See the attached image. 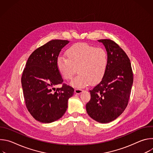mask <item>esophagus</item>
Returning a JSON list of instances; mask_svg holds the SVG:
<instances>
[{
	"instance_id": "esophagus-1",
	"label": "esophagus",
	"mask_w": 153,
	"mask_h": 153,
	"mask_svg": "<svg viewBox=\"0 0 153 153\" xmlns=\"http://www.w3.org/2000/svg\"><path fill=\"white\" fill-rule=\"evenodd\" d=\"M83 90L80 89V88H76L75 90H74V92L76 94H80L82 92H83Z\"/></svg>"
}]
</instances>
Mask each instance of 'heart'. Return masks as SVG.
Wrapping results in <instances>:
<instances>
[{
  "mask_svg": "<svg viewBox=\"0 0 153 153\" xmlns=\"http://www.w3.org/2000/svg\"><path fill=\"white\" fill-rule=\"evenodd\" d=\"M67 59L59 57L57 68L62 77L71 80L76 73L79 74L71 85L81 88L99 82L103 77L108 64L106 51L101 47H94L87 43H77L66 51Z\"/></svg>",
  "mask_w": 153,
  "mask_h": 153,
  "instance_id": "obj_1",
  "label": "heart"
}]
</instances>
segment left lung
<instances>
[{"mask_svg":"<svg viewBox=\"0 0 153 153\" xmlns=\"http://www.w3.org/2000/svg\"><path fill=\"white\" fill-rule=\"evenodd\" d=\"M105 47L108 64L101 81L90 91V100L86 103L88 114L100 123H109L125 110L133 83L130 60L120 47L112 40L100 39Z\"/></svg>","mask_w":153,"mask_h":153,"instance_id":"obj_1","label":"left lung"}]
</instances>
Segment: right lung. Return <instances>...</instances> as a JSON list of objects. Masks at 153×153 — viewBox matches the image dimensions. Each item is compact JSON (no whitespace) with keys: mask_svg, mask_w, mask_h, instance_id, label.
<instances>
[{"mask_svg":"<svg viewBox=\"0 0 153 153\" xmlns=\"http://www.w3.org/2000/svg\"><path fill=\"white\" fill-rule=\"evenodd\" d=\"M69 43L67 40H52L34 50L26 63L21 82L27 110L42 123H51L61 118L74 94L73 87L63 83L57 68L59 53ZM62 84L61 88L54 86Z\"/></svg>","mask_w":153,"mask_h":153,"instance_id":"1","label":"right lung"}]
</instances>
